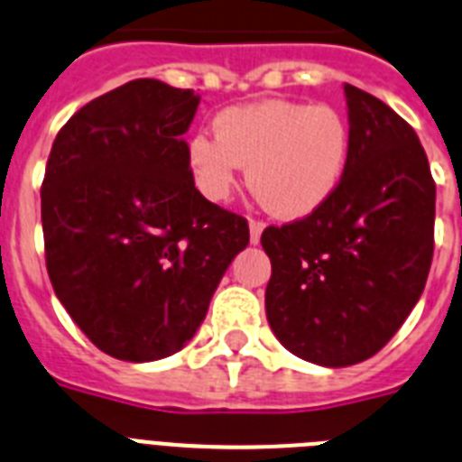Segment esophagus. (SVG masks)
<instances>
[{
	"instance_id": "1",
	"label": "esophagus",
	"mask_w": 462,
	"mask_h": 462,
	"mask_svg": "<svg viewBox=\"0 0 462 462\" xmlns=\"http://www.w3.org/2000/svg\"><path fill=\"white\" fill-rule=\"evenodd\" d=\"M248 227H251V244H258L260 235H263V230H264V223H263V220H258V218H251Z\"/></svg>"
}]
</instances>
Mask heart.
I'll use <instances>...</instances> for the list:
<instances>
[{"mask_svg":"<svg viewBox=\"0 0 462 462\" xmlns=\"http://www.w3.org/2000/svg\"><path fill=\"white\" fill-rule=\"evenodd\" d=\"M214 125L216 134L198 132L188 142L192 179L211 202L227 199L242 164L255 199L286 220L319 211L342 183L351 127L335 106L264 99L227 106Z\"/></svg>","mask_w":462,"mask_h":462,"instance_id":"obj_1","label":"heart"}]
</instances>
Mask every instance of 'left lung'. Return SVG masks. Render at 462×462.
Masks as SVG:
<instances>
[{"mask_svg":"<svg viewBox=\"0 0 462 462\" xmlns=\"http://www.w3.org/2000/svg\"><path fill=\"white\" fill-rule=\"evenodd\" d=\"M346 171L319 211L264 227V291L276 339L326 367L363 363L391 342L428 281L435 181L414 127L370 92L344 86Z\"/></svg>","mask_w":462,"mask_h":462,"instance_id":"left-lung-1","label":"left lung"}]
</instances>
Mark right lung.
Masks as SVG:
<instances>
[{"label":"right lung","mask_w":462,"mask_h":462,"mask_svg":"<svg viewBox=\"0 0 462 462\" xmlns=\"http://www.w3.org/2000/svg\"><path fill=\"white\" fill-rule=\"evenodd\" d=\"M198 104V92L136 79L76 111L48 155V276L83 335L118 360L181 351L248 244L246 218L195 188L183 134Z\"/></svg>","instance_id":"obj_1"}]
</instances>
